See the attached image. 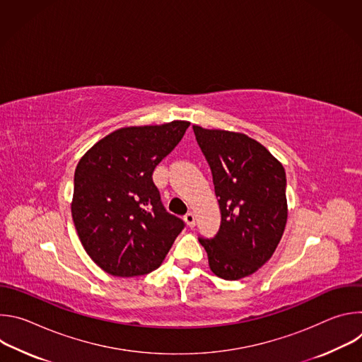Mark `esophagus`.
I'll list each match as a JSON object with an SVG mask.
<instances>
[{"label": "esophagus", "mask_w": 362, "mask_h": 362, "mask_svg": "<svg viewBox=\"0 0 362 362\" xmlns=\"http://www.w3.org/2000/svg\"><path fill=\"white\" fill-rule=\"evenodd\" d=\"M185 222L187 223V226H189V228H194V225H196V218H194V214H192V212H187V214L185 215Z\"/></svg>", "instance_id": "esophagus-1"}]
</instances>
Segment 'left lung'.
Masks as SVG:
<instances>
[{
    "mask_svg": "<svg viewBox=\"0 0 362 362\" xmlns=\"http://www.w3.org/2000/svg\"><path fill=\"white\" fill-rule=\"evenodd\" d=\"M221 209L214 238L199 242L209 267L226 281L252 275L274 255L286 225V175L261 143L242 133L193 126Z\"/></svg>",
    "mask_w": 362,
    "mask_h": 362,
    "instance_id": "8db88e82",
    "label": "left lung"
}]
</instances>
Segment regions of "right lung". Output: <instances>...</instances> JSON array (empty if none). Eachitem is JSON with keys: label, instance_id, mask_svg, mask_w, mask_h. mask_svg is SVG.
I'll list each match as a JSON object with an SVG mask.
<instances>
[{"label": "right lung", "instance_id": "obj_1", "mask_svg": "<svg viewBox=\"0 0 362 362\" xmlns=\"http://www.w3.org/2000/svg\"><path fill=\"white\" fill-rule=\"evenodd\" d=\"M190 123L124 127L95 143L74 173L71 215L91 259L115 276L158 269L185 222L169 214L153 172Z\"/></svg>", "mask_w": 362, "mask_h": 362}]
</instances>
